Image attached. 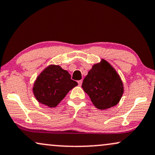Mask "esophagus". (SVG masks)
Masks as SVG:
<instances>
[{
  "label": "esophagus",
  "instance_id": "34e87169",
  "mask_svg": "<svg viewBox=\"0 0 155 155\" xmlns=\"http://www.w3.org/2000/svg\"><path fill=\"white\" fill-rule=\"evenodd\" d=\"M82 80H79V81H78V84H79V86H81V84H82Z\"/></svg>",
  "mask_w": 155,
  "mask_h": 155
}]
</instances>
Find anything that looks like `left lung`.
Wrapping results in <instances>:
<instances>
[{
	"label": "left lung",
	"mask_w": 155,
	"mask_h": 155,
	"mask_svg": "<svg viewBox=\"0 0 155 155\" xmlns=\"http://www.w3.org/2000/svg\"><path fill=\"white\" fill-rule=\"evenodd\" d=\"M81 87L100 110L114 107L124 94V84L115 68L104 59L92 66Z\"/></svg>",
	"instance_id": "left-lung-1"
}]
</instances>
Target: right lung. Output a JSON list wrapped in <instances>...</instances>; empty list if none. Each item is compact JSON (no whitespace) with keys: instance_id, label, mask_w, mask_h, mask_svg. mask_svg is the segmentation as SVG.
Here are the masks:
<instances>
[{"instance_id":"1","label":"right lung","mask_w":155,"mask_h":155,"mask_svg":"<svg viewBox=\"0 0 155 155\" xmlns=\"http://www.w3.org/2000/svg\"><path fill=\"white\" fill-rule=\"evenodd\" d=\"M77 85V82L71 79V75L66 70L59 65L50 64L37 76L33 86V93L38 102L54 108Z\"/></svg>"}]
</instances>
